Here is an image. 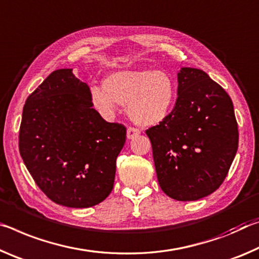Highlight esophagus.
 <instances>
[{
	"label": "esophagus",
	"instance_id": "1",
	"mask_svg": "<svg viewBox=\"0 0 259 259\" xmlns=\"http://www.w3.org/2000/svg\"><path fill=\"white\" fill-rule=\"evenodd\" d=\"M140 134V130L135 128V127H128L127 128V139H134Z\"/></svg>",
	"mask_w": 259,
	"mask_h": 259
}]
</instances>
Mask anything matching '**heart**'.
I'll use <instances>...</instances> for the list:
<instances>
[{
    "label": "heart",
    "instance_id": "1",
    "mask_svg": "<svg viewBox=\"0 0 259 259\" xmlns=\"http://www.w3.org/2000/svg\"><path fill=\"white\" fill-rule=\"evenodd\" d=\"M91 101L103 114H111L116 103L126 107L131 119L140 126H155L172 112L177 84L163 70H120L104 79L103 88L91 87Z\"/></svg>",
    "mask_w": 259,
    "mask_h": 259
}]
</instances>
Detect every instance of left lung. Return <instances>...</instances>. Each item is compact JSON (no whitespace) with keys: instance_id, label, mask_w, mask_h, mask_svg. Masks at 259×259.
Here are the masks:
<instances>
[{"instance_id":"8db88e82","label":"left lung","mask_w":259,"mask_h":259,"mask_svg":"<svg viewBox=\"0 0 259 259\" xmlns=\"http://www.w3.org/2000/svg\"><path fill=\"white\" fill-rule=\"evenodd\" d=\"M178 82L172 112L146 133L163 192L177 201H196L225 180L239 131L230 95L204 71L182 67Z\"/></svg>"}]
</instances>
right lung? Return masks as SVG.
<instances>
[{"label": "right lung", "instance_id": "obj_1", "mask_svg": "<svg viewBox=\"0 0 259 259\" xmlns=\"http://www.w3.org/2000/svg\"><path fill=\"white\" fill-rule=\"evenodd\" d=\"M90 87L71 69L54 71L27 97L19 152L46 196L69 207H90L113 188L126 127L93 109Z\"/></svg>", "mask_w": 259, "mask_h": 259}]
</instances>
